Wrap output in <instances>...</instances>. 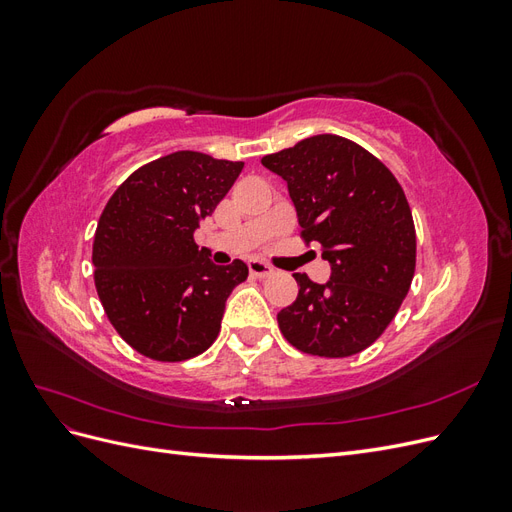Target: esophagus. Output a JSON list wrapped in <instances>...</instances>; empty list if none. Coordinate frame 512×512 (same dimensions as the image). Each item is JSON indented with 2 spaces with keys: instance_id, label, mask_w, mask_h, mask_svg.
Returning <instances> with one entry per match:
<instances>
[{
  "instance_id": "34e87169",
  "label": "esophagus",
  "mask_w": 512,
  "mask_h": 512,
  "mask_svg": "<svg viewBox=\"0 0 512 512\" xmlns=\"http://www.w3.org/2000/svg\"><path fill=\"white\" fill-rule=\"evenodd\" d=\"M247 267H250V273L256 277H269L275 273V269L271 265H267V262H262V260H256V258L247 262Z\"/></svg>"
}]
</instances>
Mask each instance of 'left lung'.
<instances>
[{
	"mask_svg": "<svg viewBox=\"0 0 512 512\" xmlns=\"http://www.w3.org/2000/svg\"><path fill=\"white\" fill-rule=\"evenodd\" d=\"M288 183L303 239L331 265L324 284L294 273L299 297L277 314L307 354L350 356L389 327L410 290L416 232L404 190L378 158L337 134L303 138L262 158Z\"/></svg>",
	"mask_w": 512,
	"mask_h": 512,
	"instance_id": "8db88e82",
	"label": "left lung"
}]
</instances>
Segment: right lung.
Returning <instances> with one entry per match:
<instances>
[{"mask_svg": "<svg viewBox=\"0 0 512 512\" xmlns=\"http://www.w3.org/2000/svg\"><path fill=\"white\" fill-rule=\"evenodd\" d=\"M243 162L175 151L123 181L94 237V280L104 312L153 361H185L220 333L226 299L247 265H215L194 232L237 181Z\"/></svg>", "mask_w": 512, "mask_h": 512, "instance_id": "right-lung-1", "label": "right lung"}]
</instances>
